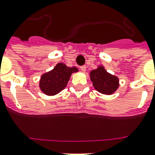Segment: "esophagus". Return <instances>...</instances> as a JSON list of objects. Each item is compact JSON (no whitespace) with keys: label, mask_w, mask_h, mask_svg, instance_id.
Listing matches in <instances>:
<instances>
[{"label":"esophagus","mask_w":155,"mask_h":155,"mask_svg":"<svg viewBox=\"0 0 155 155\" xmlns=\"http://www.w3.org/2000/svg\"><path fill=\"white\" fill-rule=\"evenodd\" d=\"M81 71H83V72H85V70H86V66H85V65H82V66H81Z\"/></svg>","instance_id":"1"}]
</instances>
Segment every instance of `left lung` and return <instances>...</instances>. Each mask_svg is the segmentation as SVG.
Wrapping results in <instances>:
<instances>
[{"mask_svg": "<svg viewBox=\"0 0 155 155\" xmlns=\"http://www.w3.org/2000/svg\"><path fill=\"white\" fill-rule=\"evenodd\" d=\"M90 77L95 89L102 94L111 95L118 88V78L109 74L103 66H99L91 71Z\"/></svg>", "mask_w": 155, "mask_h": 155, "instance_id": "left-lung-1", "label": "left lung"}]
</instances>
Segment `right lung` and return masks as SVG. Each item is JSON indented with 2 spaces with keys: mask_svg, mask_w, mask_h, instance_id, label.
<instances>
[{
  "mask_svg": "<svg viewBox=\"0 0 155 155\" xmlns=\"http://www.w3.org/2000/svg\"><path fill=\"white\" fill-rule=\"evenodd\" d=\"M76 67H67L64 64L59 63L50 71L41 76L39 86L41 91L48 96H54L66 87L71 74L77 72Z\"/></svg>",
  "mask_w": 155,
  "mask_h": 155,
  "instance_id": "right-lung-1",
  "label": "right lung"
}]
</instances>
